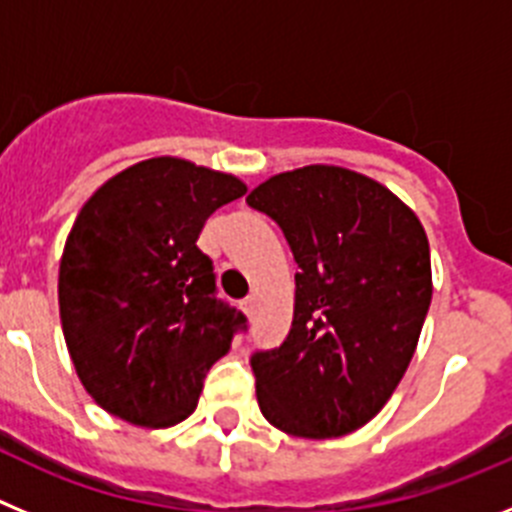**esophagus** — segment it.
Masks as SVG:
<instances>
[{
    "mask_svg": "<svg viewBox=\"0 0 512 512\" xmlns=\"http://www.w3.org/2000/svg\"><path fill=\"white\" fill-rule=\"evenodd\" d=\"M241 307H243V312H246L248 318H253V315H256V297H246Z\"/></svg>",
    "mask_w": 512,
    "mask_h": 512,
    "instance_id": "obj_1",
    "label": "esophagus"
}]
</instances>
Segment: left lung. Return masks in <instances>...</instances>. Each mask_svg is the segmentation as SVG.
Here are the masks:
<instances>
[{
    "instance_id": "left-lung-1",
    "label": "left lung",
    "mask_w": 512,
    "mask_h": 512,
    "mask_svg": "<svg viewBox=\"0 0 512 512\" xmlns=\"http://www.w3.org/2000/svg\"><path fill=\"white\" fill-rule=\"evenodd\" d=\"M246 202L282 228L300 266L287 338L251 356L261 413L292 436H346L384 408L418 346L433 295L423 225L341 166L271 176Z\"/></svg>"
}]
</instances>
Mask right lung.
<instances>
[{"label":"right lung","mask_w":512,"mask_h":512,"mask_svg":"<svg viewBox=\"0 0 512 512\" xmlns=\"http://www.w3.org/2000/svg\"><path fill=\"white\" fill-rule=\"evenodd\" d=\"M246 194L230 174L148 158L81 207L58 271L63 338L99 408L135 425L182 423L246 315L217 300L197 235Z\"/></svg>","instance_id":"add662e5"}]
</instances>
